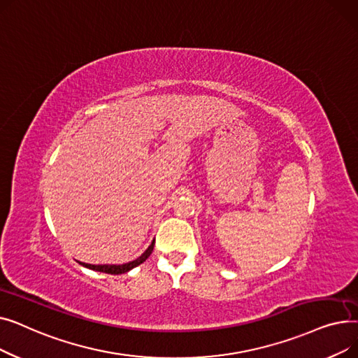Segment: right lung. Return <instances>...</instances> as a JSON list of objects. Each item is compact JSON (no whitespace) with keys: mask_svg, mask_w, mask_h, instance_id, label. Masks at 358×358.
<instances>
[{"mask_svg":"<svg viewBox=\"0 0 358 358\" xmlns=\"http://www.w3.org/2000/svg\"><path fill=\"white\" fill-rule=\"evenodd\" d=\"M154 245H155V239L152 241V243H150V245L148 247V250H146L141 257H138V258L134 259V261L124 262V264H99V266H96V264H87V262H81V261H78V262H80V264H81L83 267H85V268L96 270V271H100V273H107V274H123V273L130 271L131 268H135V267L141 266L143 261H146L148 257H149L150 254H152Z\"/></svg>","mask_w":358,"mask_h":358,"instance_id":"add662e5","label":"right lung"}]
</instances>
